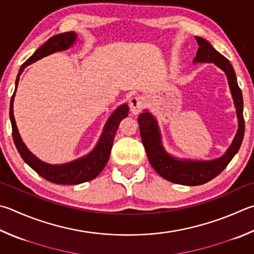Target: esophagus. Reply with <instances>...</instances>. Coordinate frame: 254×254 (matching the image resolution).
I'll return each mask as SVG.
<instances>
[{
	"label": "esophagus",
	"mask_w": 254,
	"mask_h": 254,
	"mask_svg": "<svg viewBox=\"0 0 254 254\" xmlns=\"http://www.w3.org/2000/svg\"><path fill=\"white\" fill-rule=\"evenodd\" d=\"M130 109H131V112L133 114H139L143 107H144V99L142 98L141 95H136V96H133V98L130 99Z\"/></svg>",
	"instance_id": "1"
}]
</instances>
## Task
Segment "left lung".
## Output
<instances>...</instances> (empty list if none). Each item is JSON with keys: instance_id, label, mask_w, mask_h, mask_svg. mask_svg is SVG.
Instances as JSON below:
<instances>
[{"instance_id": "1", "label": "left lung", "mask_w": 254, "mask_h": 254, "mask_svg": "<svg viewBox=\"0 0 254 254\" xmlns=\"http://www.w3.org/2000/svg\"><path fill=\"white\" fill-rule=\"evenodd\" d=\"M199 44L194 63H214L219 66L228 77L229 86L231 90L234 107L237 109L239 128L232 144L221 158L211 161H192L179 160L170 155L164 150L161 141V133L155 118L144 110L137 118L142 143L144 145L147 159L153 169L161 177L170 182L182 184V186H200L214 179L227 168L230 161L237 154L244 136V119H243V98L237 81L236 72L228 59L219 53L210 42L195 36Z\"/></svg>"}]
</instances>
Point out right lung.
I'll use <instances>...</instances> for the list:
<instances>
[{
	"label": "right lung",
	"instance_id": "right-lung-1",
	"mask_svg": "<svg viewBox=\"0 0 254 254\" xmlns=\"http://www.w3.org/2000/svg\"><path fill=\"white\" fill-rule=\"evenodd\" d=\"M75 32H65V33H61L50 38L42 47H40L36 50L34 54L32 55L27 61L22 64L20 71H18V74L15 81V90L14 93L12 95L10 103V120L12 124L13 141H14L16 149L18 151V153L22 156V159L24 160V162L29 164L36 173L47 180V181L57 184H68V186L91 181V180L98 177L101 171L104 169V167L108 163L110 154H111L114 136L115 133L118 131L120 122H121L124 118L127 117V104H122L121 107H119L115 110L111 117L109 118L108 122L103 128V133L102 135H101V139L99 140V143L96 144V146L91 153L83 156L81 159L72 161V162L53 165L42 162V161L36 158L34 154H32L29 149L25 146L24 142L21 139L20 133L17 131L14 114H13V102H14L16 87L23 70H24L27 65H30L31 63L38 61V60L47 57L49 54L66 50L72 47L73 43L75 42Z\"/></svg>",
	"mask_w": 254,
	"mask_h": 254
}]
</instances>
